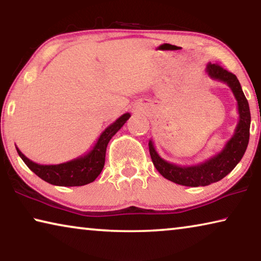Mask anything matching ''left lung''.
Wrapping results in <instances>:
<instances>
[{"label":"left lung","mask_w":261,"mask_h":261,"mask_svg":"<svg viewBox=\"0 0 261 261\" xmlns=\"http://www.w3.org/2000/svg\"><path fill=\"white\" fill-rule=\"evenodd\" d=\"M206 73L214 81L227 84L237 101L238 123L232 137L227 141L224 147L215 155L197 165L178 166L162 159L154 147L153 140L148 141L149 154L156 170L165 178L184 187H206L226 177L242 160L249 144L251 124L250 107L237 77L220 67L219 64L212 63L207 64Z\"/></svg>","instance_id":"obj_1"}]
</instances>
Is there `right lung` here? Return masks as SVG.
Segmentation results:
<instances>
[{
    "instance_id": "add662e5",
    "label": "right lung",
    "mask_w": 261,
    "mask_h": 261,
    "mask_svg": "<svg viewBox=\"0 0 261 261\" xmlns=\"http://www.w3.org/2000/svg\"><path fill=\"white\" fill-rule=\"evenodd\" d=\"M130 116L129 113L123 114L108 127H106L90 152L59 165H39L26 158L18 147H16V149L25 165L45 182L57 187H82L93 182L102 171L106 149L109 140L124 125Z\"/></svg>"
}]
</instances>
